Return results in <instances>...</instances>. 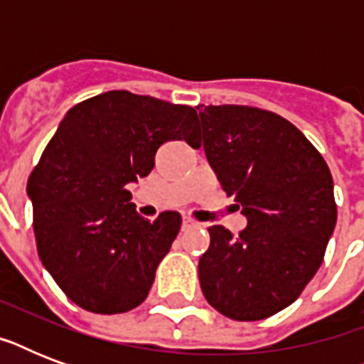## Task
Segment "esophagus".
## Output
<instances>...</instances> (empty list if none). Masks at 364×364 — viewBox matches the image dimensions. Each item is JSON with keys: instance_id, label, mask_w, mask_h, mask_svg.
<instances>
[{"instance_id": "obj_1", "label": "esophagus", "mask_w": 364, "mask_h": 364, "mask_svg": "<svg viewBox=\"0 0 364 364\" xmlns=\"http://www.w3.org/2000/svg\"><path fill=\"white\" fill-rule=\"evenodd\" d=\"M200 223L194 221L193 217H183V230H188V228H198Z\"/></svg>"}]
</instances>
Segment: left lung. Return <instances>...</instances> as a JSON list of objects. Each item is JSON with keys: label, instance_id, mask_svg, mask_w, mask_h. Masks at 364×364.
<instances>
[{"label": "left lung", "instance_id": "8db88e82", "mask_svg": "<svg viewBox=\"0 0 364 364\" xmlns=\"http://www.w3.org/2000/svg\"><path fill=\"white\" fill-rule=\"evenodd\" d=\"M198 141L247 227H210L200 257L205 300L236 321H259L293 304L316 276L336 225L333 176L302 132L272 111L208 105ZM238 205V208H240Z\"/></svg>", "mask_w": 364, "mask_h": 364}]
</instances>
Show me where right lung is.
<instances>
[{"label":"right lung","instance_id":"add662e5","mask_svg":"<svg viewBox=\"0 0 364 364\" xmlns=\"http://www.w3.org/2000/svg\"><path fill=\"white\" fill-rule=\"evenodd\" d=\"M188 105L111 90L65 113L28 179L43 266L77 306L122 314L147 299L181 228L177 211L137 215L128 183L151 173L160 145L194 141Z\"/></svg>","mask_w":364,"mask_h":364}]
</instances>
